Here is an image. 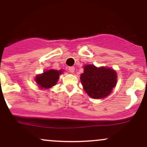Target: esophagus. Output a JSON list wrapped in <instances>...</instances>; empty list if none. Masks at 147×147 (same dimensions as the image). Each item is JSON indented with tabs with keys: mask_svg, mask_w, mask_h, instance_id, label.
<instances>
[{
	"mask_svg": "<svg viewBox=\"0 0 147 147\" xmlns=\"http://www.w3.org/2000/svg\"><path fill=\"white\" fill-rule=\"evenodd\" d=\"M68 71L69 72H70V73H73L74 71H75V68H74V67H69Z\"/></svg>",
	"mask_w": 147,
	"mask_h": 147,
	"instance_id": "34e87169",
	"label": "esophagus"
}]
</instances>
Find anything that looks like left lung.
I'll list each match as a JSON object with an SVG mask.
<instances>
[{"mask_svg": "<svg viewBox=\"0 0 147 147\" xmlns=\"http://www.w3.org/2000/svg\"><path fill=\"white\" fill-rule=\"evenodd\" d=\"M80 79L88 95L93 99H101L109 95L116 86L117 73L111 68L86 65Z\"/></svg>", "mask_w": 147, "mask_h": 147, "instance_id": "obj_1", "label": "left lung"}]
</instances>
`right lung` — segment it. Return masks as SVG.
I'll use <instances>...</instances> for the list:
<instances>
[{"label":"right lung","instance_id":"right-lung-1","mask_svg":"<svg viewBox=\"0 0 147 147\" xmlns=\"http://www.w3.org/2000/svg\"><path fill=\"white\" fill-rule=\"evenodd\" d=\"M61 73V70H49L41 75H37L35 81L41 88H50L57 84L59 75Z\"/></svg>","mask_w":147,"mask_h":147}]
</instances>
